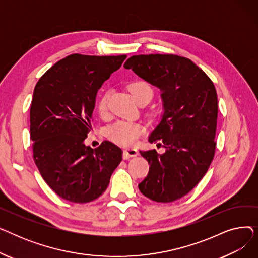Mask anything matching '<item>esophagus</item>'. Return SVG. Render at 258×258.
<instances>
[{"instance_id":"34e87169","label":"esophagus","mask_w":258,"mask_h":258,"mask_svg":"<svg viewBox=\"0 0 258 258\" xmlns=\"http://www.w3.org/2000/svg\"><path fill=\"white\" fill-rule=\"evenodd\" d=\"M138 155V150L135 147H126L124 148L123 151V156L125 159L130 158V157H136Z\"/></svg>"}]
</instances>
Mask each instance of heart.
Here are the masks:
<instances>
[{
    "mask_svg": "<svg viewBox=\"0 0 258 258\" xmlns=\"http://www.w3.org/2000/svg\"><path fill=\"white\" fill-rule=\"evenodd\" d=\"M130 92L132 93L135 100L143 96L145 94L153 95V90L150 85L144 81H136L130 86ZM107 110V94L102 95L98 101V112L103 115ZM143 128L140 124L132 121H118L107 131V136L112 141L119 145L130 146L137 142L141 136Z\"/></svg>",
    "mask_w": 258,
    "mask_h": 258,
    "instance_id": "1",
    "label": "heart"
}]
</instances>
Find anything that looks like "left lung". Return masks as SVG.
<instances>
[{
  "label": "left lung",
  "mask_w": 258,
  "mask_h": 258,
  "mask_svg": "<svg viewBox=\"0 0 258 258\" xmlns=\"http://www.w3.org/2000/svg\"><path fill=\"white\" fill-rule=\"evenodd\" d=\"M124 68L158 88L163 105L148 142L159 140L165 152L140 151L150 170L138 187L153 201H175L192 190L213 159L218 120L214 85L190 59L172 54L134 55Z\"/></svg>",
  "instance_id": "obj_1"
}]
</instances>
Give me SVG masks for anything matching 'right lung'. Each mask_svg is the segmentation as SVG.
I'll use <instances>...</instances> for the list:
<instances>
[{"label":"right lung","mask_w":258,"mask_h":258,"mask_svg":"<svg viewBox=\"0 0 258 258\" xmlns=\"http://www.w3.org/2000/svg\"><path fill=\"white\" fill-rule=\"evenodd\" d=\"M126 55L72 54L39 78L30 107L33 158L45 182L60 198L88 203L101 196L122 159L116 144L86 145L97 91Z\"/></svg>","instance_id":"add662e5"}]
</instances>
